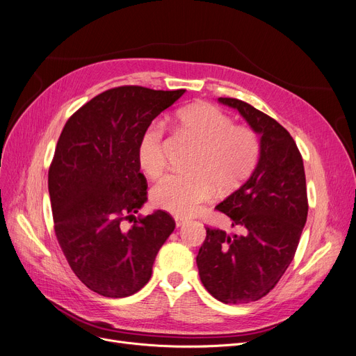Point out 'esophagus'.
I'll return each instance as SVG.
<instances>
[{
	"label": "esophagus",
	"mask_w": 356,
	"mask_h": 356,
	"mask_svg": "<svg viewBox=\"0 0 356 356\" xmlns=\"http://www.w3.org/2000/svg\"><path fill=\"white\" fill-rule=\"evenodd\" d=\"M185 223H187V218H184V217H175V225H177V227H182Z\"/></svg>",
	"instance_id": "esophagus-1"
}]
</instances>
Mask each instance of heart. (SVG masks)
Here are the masks:
<instances>
[{"instance_id": "b5f03b06", "label": "heart", "mask_w": 356, "mask_h": 356, "mask_svg": "<svg viewBox=\"0 0 356 356\" xmlns=\"http://www.w3.org/2000/svg\"><path fill=\"white\" fill-rule=\"evenodd\" d=\"M181 131L195 146L187 175H168L152 190V202L177 217L197 214L214 194L241 188L255 171L261 158L259 134L249 126L233 124V118L216 106L200 103L182 108ZM162 131L147 129L139 142L138 161L143 174L158 178L166 166Z\"/></svg>"}]
</instances>
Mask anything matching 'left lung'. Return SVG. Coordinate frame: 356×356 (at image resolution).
I'll use <instances>...</instances> for the list:
<instances>
[{"instance_id":"8db88e82","label":"left lung","mask_w":356,"mask_h":356,"mask_svg":"<svg viewBox=\"0 0 356 356\" xmlns=\"http://www.w3.org/2000/svg\"><path fill=\"white\" fill-rule=\"evenodd\" d=\"M236 108L261 136V158L250 178L216 207L242 234L206 227L197 255L206 290L226 304L266 296L291 264L306 225L309 202L300 150L273 117L236 98H218Z\"/></svg>"}]
</instances>
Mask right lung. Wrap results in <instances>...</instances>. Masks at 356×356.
I'll return each instance as SVG.
<instances>
[{"instance_id": "right-lung-1", "label": "right lung", "mask_w": 356, "mask_h": 356, "mask_svg": "<svg viewBox=\"0 0 356 356\" xmlns=\"http://www.w3.org/2000/svg\"><path fill=\"white\" fill-rule=\"evenodd\" d=\"M184 92L111 88L75 111L60 133L47 179L55 233L75 275L99 296L143 289L175 229L162 210L136 217L147 200L138 149L152 120Z\"/></svg>"}]
</instances>
